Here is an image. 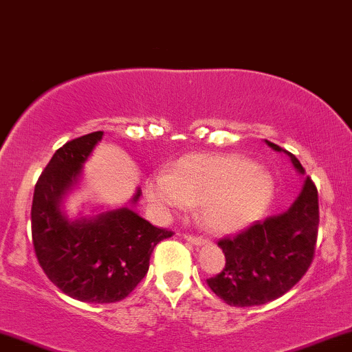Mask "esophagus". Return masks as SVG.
<instances>
[{
    "instance_id": "obj_1",
    "label": "esophagus",
    "mask_w": 352,
    "mask_h": 352,
    "mask_svg": "<svg viewBox=\"0 0 352 352\" xmlns=\"http://www.w3.org/2000/svg\"><path fill=\"white\" fill-rule=\"evenodd\" d=\"M184 238H186L188 241H190L191 245H196V247H198V245H203L205 243V238L203 236H198V235H190V233H188V235H184Z\"/></svg>"
}]
</instances>
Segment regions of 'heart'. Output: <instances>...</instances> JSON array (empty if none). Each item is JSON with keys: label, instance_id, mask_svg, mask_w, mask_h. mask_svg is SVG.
<instances>
[{"label": "heart", "instance_id": "b5f03b06", "mask_svg": "<svg viewBox=\"0 0 352 352\" xmlns=\"http://www.w3.org/2000/svg\"><path fill=\"white\" fill-rule=\"evenodd\" d=\"M144 191L161 211L201 203L210 228L233 232L263 213L274 195V179L245 157L192 154L177 161L169 175L151 177Z\"/></svg>", "mask_w": 352, "mask_h": 352}]
</instances>
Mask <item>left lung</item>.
Listing matches in <instances>:
<instances>
[{"mask_svg": "<svg viewBox=\"0 0 352 352\" xmlns=\"http://www.w3.org/2000/svg\"><path fill=\"white\" fill-rule=\"evenodd\" d=\"M265 142L277 153L287 154L298 175H305L292 153L270 141ZM317 232L319 199L316 184L307 176L289 210L255 221L238 235L218 241L226 262L220 274L206 278L208 287L235 307L262 305L282 297L311 267Z\"/></svg>", "mask_w": 352, "mask_h": 352, "instance_id": "8db88e82", "label": "left lung"}]
</instances>
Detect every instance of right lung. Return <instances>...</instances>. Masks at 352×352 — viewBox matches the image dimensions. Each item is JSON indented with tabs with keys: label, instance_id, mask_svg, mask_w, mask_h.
<instances>
[{
	"label": "right lung",
	"instance_id": "1",
	"mask_svg": "<svg viewBox=\"0 0 352 352\" xmlns=\"http://www.w3.org/2000/svg\"><path fill=\"white\" fill-rule=\"evenodd\" d=\"M104 132L69 141L54 154L35 184L32 240L45 275L72 298L90 304L122 300L149 270L154 247L173 232L157 228L132 206L70 221L60 210L63 196L78 183L82 166Z\"/></svg>",
	"mask_w": 352,
	"mask_h": 352
}]
</instances>
